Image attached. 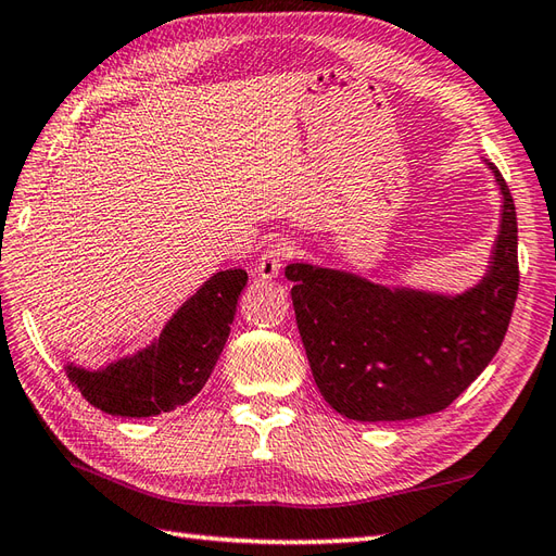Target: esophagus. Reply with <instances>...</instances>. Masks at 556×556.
Instances as JSON below:
<instances>
[{
  "instance_id": "obj_1",
  "label": "esophagus",
  "mask_w": 556,
  "mask_h": 556,
  "mask_svg": "<svg viewBox=\"0 0 556 556\" xmlns=\"http://www.w3.org/2000/svg\"><path fill=\"white\" fill-rule=\"evenodd\" d=\"M290 254H292L290 242H286V240H274V242H270V244L266 247L264 254L258 256V262H256V266H254L256 276L264 278V280L276 278L278 270L282 268V262H286V258H288Z\"/></svg>"
}]
</instances>
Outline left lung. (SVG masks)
Masks as SVG:
<instances>
[{"instance_id":"obj_1","label":"left lung","mask_w":556,"mask_h":556,"mask_svg":"<svg viewBox=\"0 0 556 556\" xmlns=\"http://www.w3.org/2000/svg\"><path fill=\"white\" fill-rule=\"evenodd\" d=\"M485 164L502 194L500 230L473 288L445 294L286 266L306 359L338 414L378 424L442 412L497 354L519 294V228L507 182Z\"/></svg>"}]
</instances>
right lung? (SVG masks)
Instances as JSON below:
<instances>
[{"instance_id": "add662e5", "label": "right lung", "mask_w": 556, "mask_h": 556, "mask_svg": "<svg viewBox=\"0 0 556 556\" xmlns=\"http://www.w3.org/2000/svg\"><path fill=\"white\" fill-rule=\"evenodd\" d=\"M247 270H218L168 318L147 348L90 371L66 364V376L97 409L147 418L188 404L212 376L230 336Z\"/></svg>"}]
</instances>
